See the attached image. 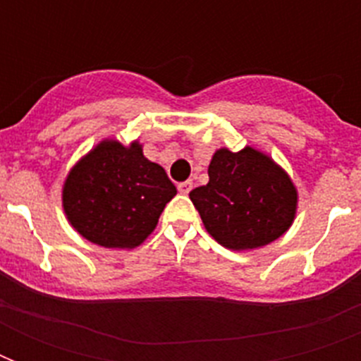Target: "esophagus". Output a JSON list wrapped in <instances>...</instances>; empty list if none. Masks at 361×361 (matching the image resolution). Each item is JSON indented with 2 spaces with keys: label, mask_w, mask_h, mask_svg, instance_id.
<instances>
[{
  "label": "esophagus",
  "mask_w": 361,
  "mask_h": 361,
  "mask_svg": "<svg viewBox=\"0 0 361 361\" xmlns=\"http://www.w3.org/2000/svg\"><path fill=\"white\" fill-rule=\"evenodd\" d=\"M192 189V181H181V183H178V191L181 192V195H189V191Z\"/></svg>",
  "instance_id": "34e87169"
}]
</instances>
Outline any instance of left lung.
Segmentation results:
<instances>
[{
	"label": "left lung",
	"instance_id": "obj_1",
	"mask_svg": "<svg viewBox=\"0 0 361 361\" xmlns=\"http://www.w3.org/2000/svg\"><path fill=\"white\" fill-rule=\"evenodd\" d=\"M209 181L189 192L206 231L232 251L268 245L296 217L298 191L285 170L255 147H221L208 166Z\"/></svg>",
	"mask_w": 361,
	"mask_h": 361
}]
</instances>
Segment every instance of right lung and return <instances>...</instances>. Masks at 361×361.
Returning <instances> with one entry per match:
<instances>
[{
	"instance_id": "obj_1",
	"label": "right lung",
	"mask_w": 361,
	"mask_h": 361,
	"mask_svg": "<svg viewBox=\"0 0 361 361\" xmlns=\"http://www.w3.org/2000/svg\"><path fill=\"white\" fill-rule=\"evenodd\" d=\"M176 192L163 166L144 157L138 142L103 140L71 169L61 198L80 236L109 249H133L155 231Z\"/></svg>"
}]
</instances>
